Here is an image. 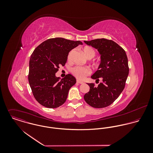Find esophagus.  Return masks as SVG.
I'll return each instance as SVG.
<instances>
[{
  "instance_id": "34e87169",
  "label": "esophagus",
  "mask_w": 153,
  "mask_h": 153,
  "mask_svg": "<svg viewBox=\"0 0 153 153\" xmlns=\"http://www.w3.org/2000/svg\"><path fill=\"white\" fill-rule=\"evenodd\" d=\"M76 82H77V83H79V84H84V82H82V81H79V80H78V79L76 80Z\"/></svg>"
}]
</instances>
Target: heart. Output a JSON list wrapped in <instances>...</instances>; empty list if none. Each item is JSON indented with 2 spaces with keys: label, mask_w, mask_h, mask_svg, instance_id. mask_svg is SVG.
Segmentation results:
<instances>
[{
  "label": "heart",
  "mask_w": 153,
  "mask_h": 153,
  "mask_svg": "<svg viewBox=\"0 0 153 153\" xmlns=\"http://www.w3.org/2000/svg\"><path fill=\"white\" fill-rule=\"evenodd\" d=\"M74 50L71 51L68 55V59H70L71 55L73 52ZM83 52L85 56L89 58H92L94 57L95 55V51L91 47L86 46L83 49ZM91 69L88 68V67H85V66H76L74 68H72V74L76 77L77 78L79 79H84L85 78V77L88 76L89 74H91Z\"/></svg>",
  "instance_id": "heart-1"
}]
</instances>
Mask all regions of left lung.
Here are the masks:
<instances>
[{"instance_id": "obj_1", "label": "left lung", "mask_w": 153, "mask_h": 153, "mask_svg": "<svg viewBox=\"0 0 153 153\" xmlns=\"http://www.w3.org/2000/svg\"><path fill=\"white\" fill-rule=\"evenodd\" d=\"M84 42L97 49L101 55L98 69L91 78L96 81L101 78L102 82L97 87L87 83L89 91L84 98L94 108H104L111 105L125 87L129 73L128 58L125 51L113 41L102 38Z\"/></svg>"}]
</instances>
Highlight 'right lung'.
I'll return each instance as SVG.
<instances>
[{
    "mask_svg": "<svg viewBox=\"0 0 153 153\" xmlns=\"http://www.w3.org/2000/svg\"><path fill=\"white\" fill-rule=\"evenodd\" d=\"M62 38L49 39L33 52L29 60L28 80L36 100L46 108H55L65 102L69 90L76 79L68 74L62 79L56 76L60 66H64L69 52L79 45Z\"/></svg>",
    "mask_w": 153,
    "mask_h": 153,
    "instance_id": "obj_1",
    "label": "right lung"
}]
</instances>
